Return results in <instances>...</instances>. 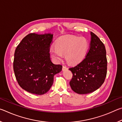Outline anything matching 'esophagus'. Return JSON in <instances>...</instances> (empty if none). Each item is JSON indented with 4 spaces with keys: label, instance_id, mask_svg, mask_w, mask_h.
Instances as JSON below:
<instances>
[{
    "label": "esophagus",
    "instance_id": "34e87169",
    "mask_svg": "<svg viewBox=\"0 0 122 122\" xmlns=\"http://www.w3.org/2000/svg\"><path fill=\"white\" fill-rule=\"evenodd\" d=\"M66 69H68V68L67 67V66H63V67H62V71H65V70Z\"/></svg>",
    "mask_w": 122,
    "mask_h": 122
}]
</instances>
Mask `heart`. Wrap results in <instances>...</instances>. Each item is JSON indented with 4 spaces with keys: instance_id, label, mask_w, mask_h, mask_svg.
<instances>
[{
    "instance_id": "obj_1",
    "label": "heart",
    "mask_w": 122,
    "mask_h": 122,
    "mask_svg": "<svg viewBox=\"0 0 122 122\" xmlns=\"http://www.w3.org/2000/svg\"><path fill=\"white\" fill-rule=\"evenodd\" d=\"M55 46H51L49 53L54 60L60 61L65 55L68 63L76 64L84 59L87 52L89 43L84 37L71 35L61 36L56 40Z\"/></svg>"
}]
</instances>
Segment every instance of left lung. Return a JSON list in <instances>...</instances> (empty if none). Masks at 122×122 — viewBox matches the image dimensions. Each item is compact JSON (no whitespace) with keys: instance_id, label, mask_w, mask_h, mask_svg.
Returning a JSON list of instances; mask_svg holds the SVG:
<instances>
[{"instance_id":"1","label":"left lung","mask_w":122,"mask_h":122,"mask_svg":"<svg viewBox=\"0 0 122 122\" xmlns=\"http://www.w3.org/2000/svg\"><path fill=\"white\" fill-rule=\"evenodd\" d=\"M90 47L82 61L69 70L73 78L69 84L71 89L78 94L92 92L104 83L107 75V60L104 44L91 32Z\"/></svg>"}]
</instances>
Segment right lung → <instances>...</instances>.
<instances>
[{
	"instance_id": "right-lung-1",
	"label": "right lung",
	"mask_w": 122,
	"mask_h": 122,
	"mask_svg": "<svg viewBox=\"0 0 122 122\" xmlns=\"http://www.w3.org/2000/svg\"><path fill=\"white\" fill-rule=\"evenodd\" d=\"M53 34L30 33L15 49L13 69L19 86L31 94H46L53 85L54 76L62 66L51 61L49 47Z\"/></svg>"
}]
</instances>
